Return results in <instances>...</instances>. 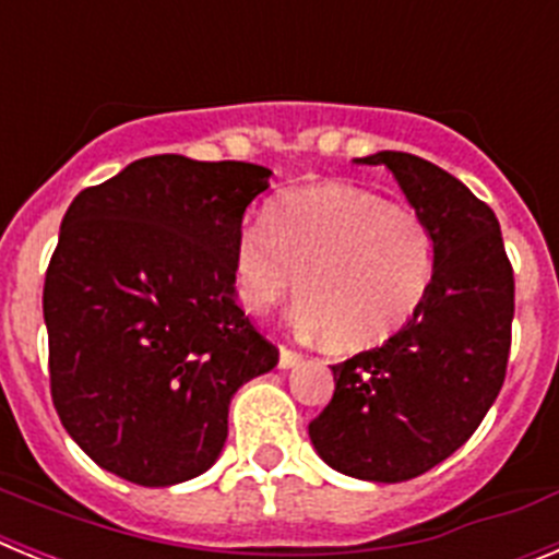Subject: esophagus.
<instances>
[{
	"mask_svg": "<svg viewBox=\"0 0 559 559\" xmlns=\"http://www.w3.org/2000/svg\"><path fill=\"white\" fill-rule=\"evenodd\" d=\"M299 360H302V355L294 353V349H288V347H280V369L296 367Z\"/></svg>",
	"mask_w": 559,
	"mask_h": 559,
	"instance_id": "1",
	"label": "esophagus"
}]
</instances>
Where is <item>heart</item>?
I'll return each instance as SVG.
<instances>
[{
    "label": "heart",
    "mask_w": 559,
    "mask_h": 559,
    "mask_svg": "<svg viewBox=\"0 0 559 559\" xmlns=\"http://www.w3.org/2000/svg\"><path fill=\"white\" fill-rule=\"evenodd\" d=\"M437 237L412 206L324 181L274 201L235 249L237 299L265 313L296 288L299 324L338 353L394 338L431 294ZM300 283L296 284L295 280Z\"/></svg>",
    "instance_id": "obj_1"
}]
</instances>
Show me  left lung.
<instances>
[{"mask_svg":"<svg viewBox=\"0 0 559 559\" xmlns=\"http://www.w3.org/2000/svg\"><path fill=\"white\" fill-rule=\"evenodd\" d=\"M355 162L392 170L437 237V274L426 305L394 338L335 364L333 400L308 433L333 471L397 484L445 462L496 403L515 280L496 212L451 173L400 151Z\"/></svg>","mask_w":559,"mask_h":559,"instance_id":"obj_1","label":"left lung"}]
</instances>
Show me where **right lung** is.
I'll use <instances>...</instances> for the list:
<instances>
[{"label":"right lung","mask_w":559,"mask_h":559,"mask_svg":"<svg viewBox=\"0 0 559 559\" xmlns=\"http://www.w3.org/2000/svg\"><path fill=\"white\" fill-rule=\"evenodd\" d=\"M271 170L162 153L78 192L44 280L49 386L103 471L142 487L218 462L229 403L276 367L237 305L235 249Z\"/></svg>","instance_id":"obj_1"}]
</instances>
